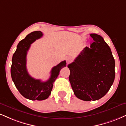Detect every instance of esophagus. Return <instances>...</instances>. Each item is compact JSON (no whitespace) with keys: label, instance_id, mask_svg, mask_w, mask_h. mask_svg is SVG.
I'll return each instance as SVG.
<instances>
[{"label":"esophagus","instance_id":"34e87169","mask_svg":"<svg viewBox=\"0 0 126 126\" xmlns=\"http://www.w3.org/2000/svg\"><path fill=\"white\" fill-rule=\"evenodd\" d=\"M72 58L71 57H68L67 59H66V62L67 63H70V62H72Z\"/></svg>","mask_w":126,"mask_h":126}]
</instances>
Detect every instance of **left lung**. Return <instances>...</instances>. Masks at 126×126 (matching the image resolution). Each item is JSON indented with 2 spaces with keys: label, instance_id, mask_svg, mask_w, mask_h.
Returning a JSON list of instances; mask_svg holds the SVG:
<instances>
[{
  "label": "left lung",
  "instance_id": "left-lung-1",
  "mask_svg": "<svg viewBox=\"0 0 126 126\" xmlns=\"http://www.w3.org/2000/svg\"><path fill=\"white\" fill-rule=\"evenodd\" d=\"M69 64V77L75 96L84 101L97 100L109 92L115 78V61L109 45L98 34Z\"/></svg>",
  "mask_w": 126,
  "mask_h": 126
}]
</instances>
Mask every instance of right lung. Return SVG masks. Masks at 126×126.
<instances>
[{"mask_svg": "<svg viewBox=\"0 0 126 126\" xmlns=\"http://www.w3.org/2000/svg\"><path fill=\"white\" fill-rule=\"evenodd\" d=\"M43 36L40 31L30 33L19 42L13 54L10 69L13 81L20 93L31 100H43L48 97L52 90L53 83L60 70L66 66V60L62 61L51 69L50 77L46 81L33 78L26 68V56L31 44Z\"/></svg>", "mask_w": 126, "mask_h": 126, "instance_id": "1", "label": "right lung"}]
</instances>
